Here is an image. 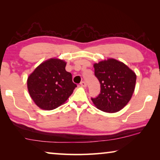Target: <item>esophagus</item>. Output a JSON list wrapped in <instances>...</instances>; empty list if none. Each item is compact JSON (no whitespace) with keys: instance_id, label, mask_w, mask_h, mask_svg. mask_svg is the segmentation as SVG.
Masks as SVG:
<instances>
[{"instance_id":"34e87169","label":"esophagus","mask_w":160,"mask_h":160,"mask_svg":"<svg viewBox=\"0 0 160 160\" xmlns=\"http://www.w3.org/2000/svg\"><path fill=\"white\" fill-rule=\"evenodd\" d=\"M80 85H81V87H82V88H86V86H87L86 82L82 81V82H80Z\"/></svg>"}]
</instances>
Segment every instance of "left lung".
<instances>
[{
    "mask_svg": "<svg viewBox=\"0 0 160 160\" xmlns=\"http://www.w3.org/2000/svg\"><path fill=\"white\" fill-rule=\"evenodd\" d=\"M93 66L101 85L99 96L92 98L94 106L107 113L119 112L131 99L136 74L123 62L112 58L94 63Z\"/></svg>",
    "mask_w": 160,
    "mask_h": 160,
    "instance_id": "left-lung-1",
    "label": "left lung"
}]
</instances>
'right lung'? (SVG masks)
Here are the masks:
<instances>
[{"label": "right lung", "mask_w": 160, "mask_h": 160, "mask_svg": "<svg viewBox=\"0 0 160 160\" xmlns=\"http://www.w3.org/2000/svg\"><path fill=\"white\" fill-rule=\"evenodd\" d=\"M66 62L51 58L39 64L27 80L29 95L40 109L53 110L66 102L77 85L66 70Z\"/></svg>", "instance_id": "add662e5"}]
</instances>
